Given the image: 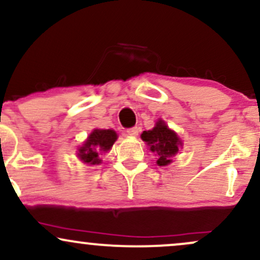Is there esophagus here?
<instances>
[{
    "mask_svg": "<svg viewBox=\"0 0 260 260\" xmlns=\"http://www.w3.org/2000/svg\"><path fill=\"white\" fill-rule=\"evenodd\" d=\"M138 132H139L138 127H132V128H128V129L126 131L127 136H129V137H137V136H138Z\"/></svg>",
    "mask_w": 260,
    "mask_h": 260,
    "instance_id": "esophagus-1",
    "label": "esophagus"
}]
</instances>
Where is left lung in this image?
<instances>
[{
  "instance_id": "obj_1",
  "label": "left lung",
  "mask_w": 260,
  "mask_h": 260,
  "mask_svg": "<svg viewBox=\"0 0 260 260\" xmlns=\"http://www.w3.org/2000/svg\"><path fill=\"white\" fill-rule=\"evenodd\" d=\"M140 137L147 143L149 149L157 156L156 164L159 166L171 164L172 157L178 153L180 147H182V142L178 138L177 133L170 129L162 120L157 121L153 129L144 131Z\"/></svg>"
}]
</instances>
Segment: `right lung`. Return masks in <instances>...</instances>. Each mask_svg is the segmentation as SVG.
<instances>
[{
	"mask_svg": "<svg viewBox=\"0 0 260 260\" xmlns=\"http://www.w3.org/2000/svg\"><path fill=\"white\" fill-rule=\"evenodd\" d=\"M116 139L117 133L113 129H94L78 149V157L88 165H99L100 156L112 148Z\"/></svg>",
	"mask_w": 260,
	"mask_h": 260,
	"instance_id": "1",
	"label": "right lung"
}]
</instances>
